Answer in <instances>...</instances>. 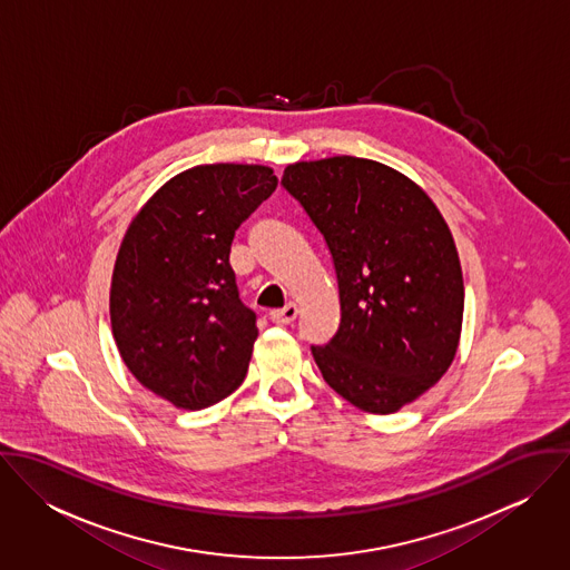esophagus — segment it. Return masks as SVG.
<instances>
[{
  "label": "esophagus",
  "mask_w": 570,
  "mask_h": 570,
  "mask_svg": "<svg viewBox=\"0 0 570 570\" xmlns=\"http://www.w3.org/2000/svg\"><path fill=\"white\" fill-rule=\"evenodd\" d=\"M296 316H298V307H296L294 303L285 305L283 309H274V312H269V321H272V323H276V325H292V323L296 321Z\"/></svg>",
  "instance_id": "34e87169"
}]
</instances>
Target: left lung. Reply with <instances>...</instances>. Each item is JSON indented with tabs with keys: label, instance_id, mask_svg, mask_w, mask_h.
I'll list each match as a JSON object with an SVG mask.
<instances>
[{
	"label": "left lung",
	"instance_id": "left-lung-1",
	"mask_svg": "<svg viewBox=\"0 0 570 570\" xmlns=\"http://www.w3.org/2000/svg\"><path fill=\"white\" fill-rule=\"evenodd\" d=\"M281 186L323 235L340 292V326L312 346L348 404L391 414L454 360L463 323L456 245L432 199L384 164L337 156L289 164Z\"/></svg>",
	"mask_w": 570,
	"mask_h": 570
}]
</instances>
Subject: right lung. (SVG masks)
I'll return each mask as SVG.
<instances>
[{
	"label": "right lung",
	"instance_id": "add662e5",
	"mask_svg": "<svg viewBox=\"0 0 570 570\" xmlns=\"http://www.w3.org/2000/svg\"><path fill=\"white\" fill-rule=\"evenodd\" d=\"M276 184L267 166H195L164 184L122 239L109 296L114 337L134 377L173 406H210L244 382L258 331L230 245Z\"/></svg>",
	"mask_w": 570,
	"mask_h": 570
}]
</instances>
